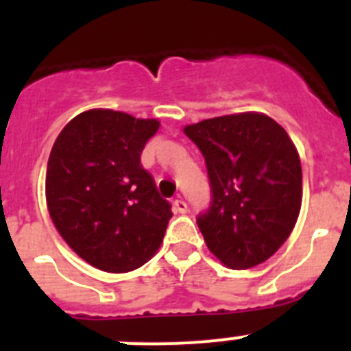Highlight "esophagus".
Masks as SVG:
<instances>
[{
  "label": "esophagus",
  "mask_w": 351,
  "mask_h": 351,
  "mask_svg": "<svg viewBox=\"0 0 351 351\" xmlns=\"http://www.w3.org/2000/svg\"><path fill=\"white\" fill-rule=\"evenodd\" d=\"M173 209H176V213H179V214H186L188 213V204L179 198V200H176V202H173Z\"/></svg>",
  "instance_id": "esophagus-1"
}]
</instances>
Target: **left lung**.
Returning <instances> with one entry per match:
<instances>
[{"label": "left lung", "instance_id": "8db88e82", "mask_svg": "<svg viewBox=\"0 0 351 351\" xmlns=\"http://www.w3.org/2000/svg\"><path fill=\"white\" fill-rule=\"evenodd\" d=\"M206 158L213 202L197 218L223 265L250 269L271 258L291 234L302 204L297 147L262 112H241L184 126Z\"/></svg>", "mask_w": 351, "mask_h": 351}]
</instances>
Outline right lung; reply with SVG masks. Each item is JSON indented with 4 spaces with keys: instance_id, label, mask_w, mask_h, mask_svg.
Returning a JSON list of instances; mask_svg holds the SVG:
<instances>
[{
    "instance_id": "add662e5",
    "label": "right lung",
    "mask_w": 351,
    "mask_h": 351,
    "mask_svg": "<svg viewBox=\"0 0 351 351\" xmlns=\"http://www.w3.org/2000/svg\"><path fill=\"white\" fill-rule=\"evenodd\" d=\"M158 119L91 108L61 130L45 176L51 219L64 243L105 272H130L156 255L170 204L141 165Z\"/></svg>"
}]
</instances>
